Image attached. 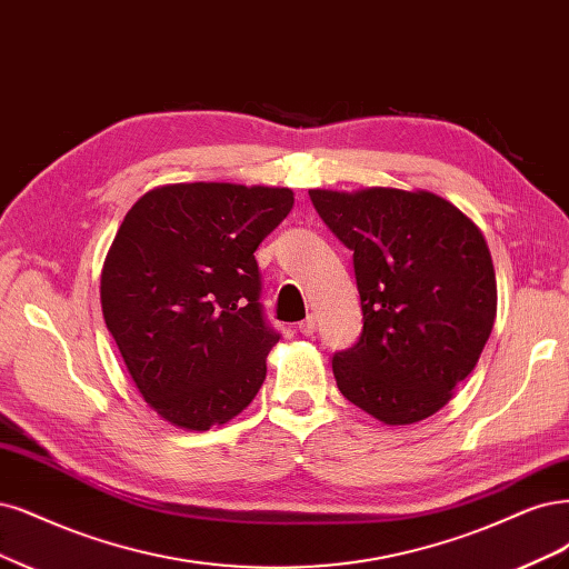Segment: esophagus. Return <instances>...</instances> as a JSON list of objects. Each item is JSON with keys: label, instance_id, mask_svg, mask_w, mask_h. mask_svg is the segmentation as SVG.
Listing matches in <instances>:
<instances>
[{"label": "esophagus", "instance_id": "1", "mask_svg": "<svg viewBox=\"0 0 569 569\" xmlns=\"http://www.w3.org/2000/svg\"><path fill=\"white\" fill-rule=\"evenodd\" d=\"M316 318H312V316H308L303 322H299V331H301V335L303 337H312V335H316Z\"/></svg>", "mask_w": 569, "mask_h": 569}]
</instances>
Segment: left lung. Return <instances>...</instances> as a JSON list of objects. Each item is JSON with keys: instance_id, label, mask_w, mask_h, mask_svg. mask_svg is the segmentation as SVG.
<instances>
[{"instance_id": "left-lung-1", "label": "left lung", "mask_w": 569, "mask_h": 569, "mask_svg": "<svg viewBox=\"0 0 569 569\" xmlns=\"http://www.w3.org/2000/svg\"><path fill=\"white\" fill-rule=\"evenodd\" d=\"M352 251L358 343L331 358L346 400L388 426L428 419L471 375L497 318L492 253L480 228L428 190H308Z\"/></svg>"}]
</instances>
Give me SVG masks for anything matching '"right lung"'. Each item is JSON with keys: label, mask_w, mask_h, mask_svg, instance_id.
<instances>
[{"label": "right lung", "mask_w": 569, "mask_h": 569, "mask_svg": "<svg viewBox=\"0 0 569 569\" xmlns=\"http://www.w3.org/2000/svg\"><path fill=\"white\" fill-rule=\"evenodd\" d=\"M291 207L289 188L171 183L127 211L101 272L103 318L171 426L209 430L257 398L280 335L263 320L253 251Z\"/></svg>", "instance_id": "obj_1"}]
</instances>
